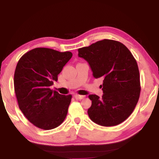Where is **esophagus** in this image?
Wrapping results in <instances>:
<instances>
[{
    "mask_svg": "<svg viewBox=\"0 0 159 159\" xmlns=\"http://www.w3.org/2000/svg\"><path fill=\"white\" fill-rule=\"evenodd\" d=\"M74 98L76 99H83V98H85V96L83 95H75Z\"/></svg>",
    "mask_w": 159,
    "mask_h": 159,
    "instance_id": "esophagus-1",
    "label": "esophagus"
}]
</instances>
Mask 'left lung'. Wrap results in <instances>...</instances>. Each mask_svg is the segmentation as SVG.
<instances>
[{"label":"left lung","instance_id":"obj_1","mask_svg":"<svg viewBox=\"0 0 159 159\" xmlns=\"http://www.w3.org/2000/svg\"><path fill=\"white\" fill-rule=\"evenodd\" d=\"M79 57L89 64L94 78H103L102 98L90 95L88 116L97 124L114 126L130 116L140 94V80L135 59L125 45L104 39L79 48Z\"/></svg>","mask_w":159,"mask_h":159}]
</instances>
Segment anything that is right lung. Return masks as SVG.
<instances>
[{"label":"right lung","instance_id":"add662e5","mask_svg":"<svg viewBox=\"0 0 159 159\" xmlns=\"http://www.w3.org/2000/svg\"><path fill=\"white\" fill-rule=\"evenodd\" d=\"M71 57V52L37 48L25 53L18 61L14 87L19 107L38 128L51 130L65 119L72 96L61 95L50 87L57 81L58 74Z\"/></svg>","mask_w":159,"mask_h":159}]
</instances>
